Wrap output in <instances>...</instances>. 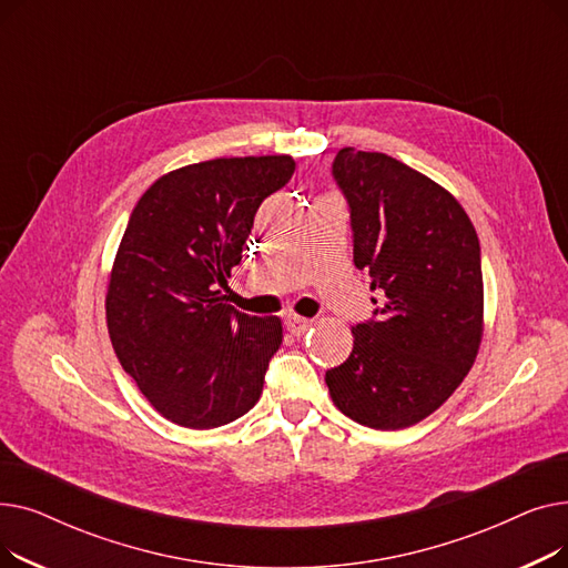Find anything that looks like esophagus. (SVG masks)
Wrapping results in <instances>:
<instances>
[{
	"mask_svg": "<svg viewBox=\"0 0 568 568\" xmlns=\"http://www.w3.org/2000/svg\"><path fill=\"white\" fill-rule=\"evenodd\" d=\"M285 324H287V332H290V334L302 336V334L308 329V326L313 324V320H306V317H302V315H287Z\"/></svg>",
	"mask_w": 568,
	"mask_h": 568,
	"instance_id": "34e87169",
	"label": "esophagus"
}]
</instances>
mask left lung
Listing matches in <instances>:
<instances>
[{"label": "left lung", "mask_w": 568, "mask_h": 568, "mask_svg": "<svg viewBox=\"0 0 568 568\" xmlns=\"http://www.w3.org/2000/svg\"><path fill=\"white\" fill-rule=\"evenodd\" d=\"M332 172L349 204L354 264L379 308L352 326L349 356L324 379L352 422L407 428L458 389L479 352V236L449 191L392 156L345 146Z\"/></svg>", "instance_id": "8db88e82"}]
</instances>
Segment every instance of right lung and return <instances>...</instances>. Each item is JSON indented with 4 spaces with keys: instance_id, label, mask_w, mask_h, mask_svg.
<instances>
[{
    "instance_id": "obj_1",
    "label": "right lung",
    "mask_w": 568,
    "mask_h": 568,
    "mask_svg": "<svg viewBox=\"0 0 568 568\" xmlns=\"http://www.w3.org/2000/svg\"><path fill=\"white\" fill-rule=\"evenodd\" d=\"M294 174L292 156L214 159L172 170L138 200L105 294L114 354L159 414L219 428L262 394L283 343L278 317L223 302L262 200Z\"/></svg>"
}]
</instances>
